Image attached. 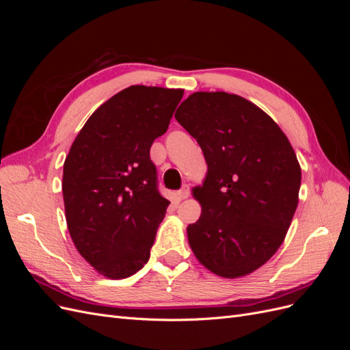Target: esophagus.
Masks as SVG:
<instances>
[{
    "label": "esophagus",
    "instance_id": "obj_1",
    "mask_svg": "<svg viewBox=\"0 0 350 350\" xmlns=\"http://www.w3.org/2000/svg\"><path fill=\"white\" fill-rule=\"evenodd\" d=\"M188 196H189V187H188V185H184V187L176 193L178 200H185V198H188Z\"/></svg>",
    "mask_w": 350,
    "mask_h": 350
}]
</instances>
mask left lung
I'll use <instances>...</instances> for the list:
<instances>
[{
    "label": "left lung",
    "instance_id": "1",
    "mask_svg": "<svg viewBox=\"0 0 350 350\" xmlns=\"http://www.w3.org/2000/svg\"><path fill=\"white\" fill-rule=\"evenodd\" d=\"M175 118L207 163L203 185L193 189L201 216L187 228L189 247L217 276H247L288 234L299 197L298 159L280 126L238 94L196 92Z\"/></svg>",
    "mask_w": 350,
    "mask_h": 350
}]
</instances>
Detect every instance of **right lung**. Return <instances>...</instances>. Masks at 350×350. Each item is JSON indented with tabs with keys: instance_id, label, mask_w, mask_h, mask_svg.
<instances>
[{
	"instance_id": "right-lung-1",
	"label": "right lung",
	"mask_w": 350,
	"mask_h": 350,
	"mask_svg": "<svg viewBox=\"0 0 350 350\" xmlns=\"http://www.w3.org/2000/svg\"><path fill=\"white\" fill-rule=\"evenodd\" d=\"M183 89L130 86L94 111L64 162L62 197L71 239L102 276L143 269L169 201L157 191L150 161Z\"/></svg>"
}]
</instances>
